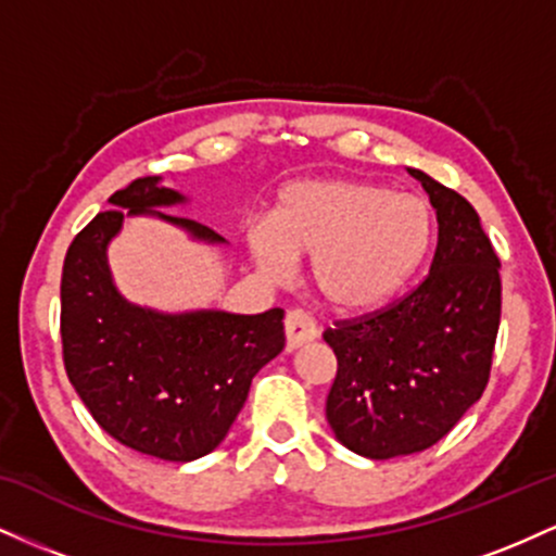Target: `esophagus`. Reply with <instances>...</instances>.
<instances>
[{
  "label": "esophagus",
  "instance_id": "esophagus-1",
  "mask_svg": "<svg viewBox=\"0 0 556 556\" xmlns=\"http://www.w3.org/2000/svg\"><path fill=\"white\" fill-rule=\"evenodd\" d=\"M285 337H287V350H298L300 344L316 340L318 327L305 311H290L285 318Z\"/></svg>",
  "mask_w": 556,
  "mask_h": 556
}]
</instances>
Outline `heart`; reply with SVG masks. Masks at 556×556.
Here are the masks:
<instances>
[{"label":"heart","instance_id":"obj_1","mask_svg":"<svg viewBox=\"0 0 556 556\" xmlns=\"http://www.w3.org/2000/svg\"><path fill=\"white\" fill-rule=\"evenodd\" d=\"M433 245L426 198L353 177L298 180L279 190L271 222L248 227V248L269 279L292 258H311V279L329 308H379L420 269Z\"/></svg>","mask_w":556,"mask_h":556}]
</instances>
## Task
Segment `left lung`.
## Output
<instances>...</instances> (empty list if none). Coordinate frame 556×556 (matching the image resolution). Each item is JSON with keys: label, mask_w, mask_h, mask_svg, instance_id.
<instances>
[{"label": "left lung", "mask_w": 556, "mask_h": 556, "mask_svg": "<svg viewBox=\"0 0 556 556\" xmlns=\"http://www.w3.org/2000/svg\"><path fill=\"white\" fill-rule=\"evenodd\" d=\"M407 172L437 208L429 274L387 308L324 331L337 355L327 420L371 460L429 450L455 429L489 384L502 316V264L476 208L420 169Z\"/></svg>", "instance_id": "1"}]
</instances>
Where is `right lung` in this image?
<instances>
[{
    "label": "right lung",
    "instance_id": "right-lung-1",
    "mask_svg": "<svg viewBox=\"0 0 556 556\" xmlns=\"http://www.w3.org/2000/svg\"><path fill=\"white\" fill-rule=\"evenodd\" d=\"M185 198L140 177L110 198L70 242L62 266V361L70 384L112 439L159 460L188 463L227 437L253 376L285 348V311L156 314L114 290L106 245L125 214H156L198 240L222 242L212 227L151 212ZM128 212L125 213L124 208Z\"/></svg>",
    "mask_w": 556,
    "mask_h": 556
}]
</instances>
